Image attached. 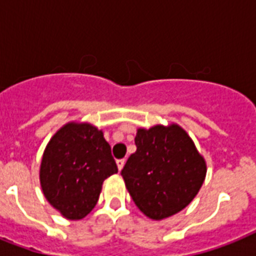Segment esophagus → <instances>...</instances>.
<instances>
[{
  "instance_id": "34e87169",
  "label": "esophagus",
  "mask_w": 256,
  "mask_h": 256,
  "mask_svg": "<svg viewBox=\"0 0 256 256\" xmlns=\"http://www.w3.org/2000/svg\"><path fill=\"white\" fill-rule=\"evenodd\" d=\"M124 162H126V160H116V166H118V170H122V168H124Z\"/></svg>"
}]
</instances>
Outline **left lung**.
Instances as JSON below:
<instances>
[{"instance_id": "obj_1", "label": "left lung", "mask_w": 256, "mask_h": 256, "mask_svg": "<svg viewBox=\"0 0 256 256\" xmlns=\"http://www.w3.org/2000/svg\"><path fill=\"white\" fill-rule=\"evenodd\" d=\"M136 152L122 170L128 194L146 216L162 220L186 208L206 178V160L176 124L140 128Z\"/></svg>"}]
</instances>
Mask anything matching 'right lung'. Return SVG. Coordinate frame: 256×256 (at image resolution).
Masks as SVG:
<instances>
[{
	"mask_svg": "<svg viewBox=\"0 0 256 256\" xmlns=\"http://www.w3.org/2000/svg\"><path fill=\"white\" fill-rule=\"evenodd\" d=\"M104 132L88 122H68L50 138L40 166L46 200L66 219L80 220L96 207L102 184L116 174Z\"/></svg>",
	"mask_w": 256,
	"mask_h": 256,
	"instance_id": "obj_1",
	"label": "right lung"
}]
</instances>
